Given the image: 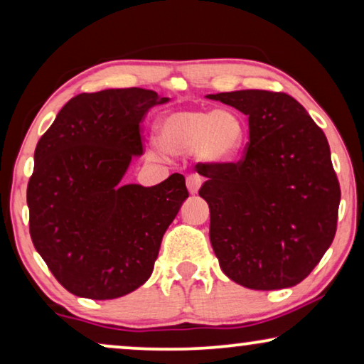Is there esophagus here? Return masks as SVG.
<instances>
[{
    "label": "esophagus",
    "mask_w": 364,
    "mask_h": 364,
    "mask_svg": "<svg viewBox=\"0 0 364 364\" xmlns=\"http://www.w3.org/2000/svg\"><path fill=\"white\" fill-rule=\"evenodd\" d=\"M202 186V178L198 176H188L187 177V188L188 192L192 193V196H196V193L198 192V188H200Z\"/></svg>",
    "instance_id": "esophagus-1"
}]
</instances>
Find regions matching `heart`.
Here are the masks:
<instances>
[{
    "mask_svg": "<svg viewBox=\"0 0 364 364\" xmlns=\"http://www.w3.org/2000/svg\"><path fill=\"white\" fill-rule=\"evenodd\" d=\"M247 129L230 109H186L168 112L156 124V141L167 154L187 156L196 152L202 162L225 166L240 156Z\"/></svg>",
    "mask_w": 364,
    "mask_h": 364,
    "instance_id": "heart-1",
    "label": "heart"
}]
</instances>
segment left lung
<instances>
[{
  "instance_id": "8db88e82",
  "label": "left lung",
  "mask_w": 364,
  "mask_h": 364,
  "mask_svg": "<svg viewBox=\"0 0 364 364\" xmlns=\"http://www.w3.org/2000/svg\"><path fill=\"white\" fill-rule=\"evenodd\" d=\"M248 117L240 162L202 164L198 191L210 208V243L222 272L252 290L295 287L336 233L340 183L325 132L285 92L208 94Z\"/></svg>"
}]
</instances>
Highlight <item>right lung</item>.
Returning <instances> with one entry per match:
<instances>
[{
  "instance_id": "right-lung-1",
  "label": "right lung",
  "mask_w": 364,
  "mask_h": 364,
  "mask_svg": "<svg viewBox=\"0 0 364 364\" xmlns=\"http://www.w3.org/2000/svg\"><path fill=\"white\" fill-rule=\"evenodd\" d=\"M167 101L141 87L77 94L39 139L29 233L73 295L112 300L152 275L164 233L188 197L186 178L172 173L154 187L121 181L142 156L139 124Z\"/></svg>"
}]
</instances>
